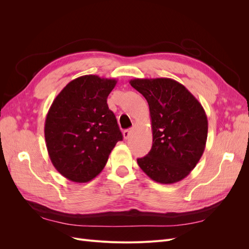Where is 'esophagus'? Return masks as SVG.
I'll list each match as a JSON object with an SVG mask.
<instances>
[{
    "label": "esophagus",
    "mask_w": 249,
    "mask_h": 249,
    "mask_svg": "<svg viewBox=\"0 0 249 249\" xmlns=\"http://www.w3.org/2000/svg\"><path fill=\"white\" fill-rule=\"evenodd\" d=\"M131 134H132V130H124V138L129 139V137L131 136Z\"/></svg>",
    "instance_id": "1"
}]
</instances>
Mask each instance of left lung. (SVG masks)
Instances as JSON below:
<instances>
[{
    "instance_id": "left-lung-1",
    "label": "left lung",
    "mask_w": 249,
    "mask_h": 249,
    "mask_svg": "<svg viewBox=\"0 0 249 249\" xmlns=\"http://www.w3.org/2000/svg\"><path fill=\"white\" fill-rule=\"evenodd\" d=\"M130 84L145 97L152 119L153 146L137 159L139 167L157 183L179 182L196 166L205 150V110L189 90L172 79H133Z\"/></svg>"
}]
</instances>
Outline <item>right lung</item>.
<instances>
[{
	"label": "right lung",
	"mask_w": 249,
	"mask_h": 249,
	"mask_svg": "<svg viewBox=\"0 0 249 249\" xmlns=\"http://www.w3.org/2000/svg\"><path fill=\"white\" fill-rule=\"evenodd\" d=\"M116 83L86 74L71 81L53 102L44 137L53 165L67 179L86 183L94 178L116 143L123 140L107 104Z\"/></svg>",
	"instance_id": "1"
}]
</instances>
